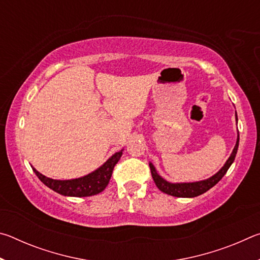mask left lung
<instances>
[{"instance_id":"8db88e82","label":"left lung","mask_w":260,"mask_h":260,"mask_svg":"<svg viewBox=\"0 0 260 260\" xmlns=\"http://www.w3.org/2000/svg\"><path fill=\"white\" fill-rule=\"evenodd\" d=\"M236 121H237V116H236ZM239 141H240V135L237 134V140H236V144L234 149H233V152L231 153L230 158H228L227 161L225 162L221 169H220L217 173L212 177L206 179V180H202V181H196V182H182V183H172L166 181L165 179H162L159 174L157 173V171L155 169V166L152 165V162H149V166H150V171H151V175L153 181H155L156 186L158 187L160 191L167 193V195L171 196H175V197H196L200 196L202 193H204L209 190V189L215 186L220 180L222 179L223 175L226 174V172L230 169L231 165L233 164V161L235 159L236 152H237V148H239Z\"/></svg>"}]
</instances>
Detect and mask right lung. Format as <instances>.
I'll list each match as a JSON object with an SVG mask.
<instances>
[{"label": "right lung", "mask_w": 260, "mask_h": 260, "mask_svg": "<svg viewBox=\"0 0 260 260\" xmlns=\"http://www.w3.org/2000/svg\"><path fill=\"white\" fill-rule=\"evenodd\" d=\"M121 155L122 150L116 152L94 172L78 179L54 180L38 172L34 167L33 171L37 174V177L41 180V182L45 183L47 187H49L54 191L60 193V195L72 197L93 196L103 191L105 187L108 186L110 179H111L113 167L120 159Z\"/></svg>", "instance_id": "obj_1"}]
</instances>
